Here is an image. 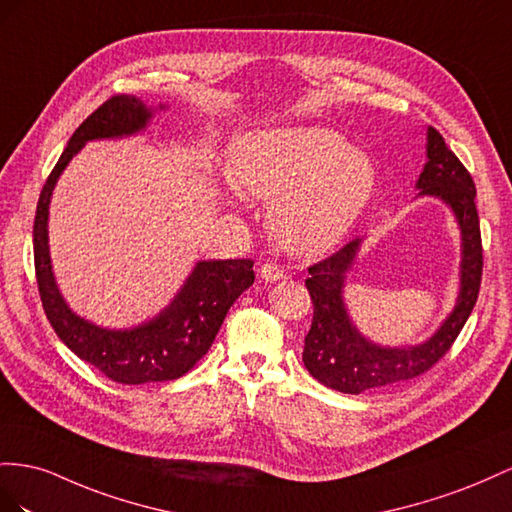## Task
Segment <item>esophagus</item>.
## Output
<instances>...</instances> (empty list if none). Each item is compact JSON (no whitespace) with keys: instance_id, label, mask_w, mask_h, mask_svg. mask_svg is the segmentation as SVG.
Wrapping results in <instances>:
<instances>
[{"instance_id":"esophagus-1","label":"esophagus","mask_w":512,"mask_h":512,"mask_svg":"<svg viewBox=\"0 0 512 512\" xmlns=\"http://www.w3.org/2000/svg\"><path fill=\"white\" fill-rule=\"evenodd\" d=\"M257 272H259V279H264L266 283H276L285 276L283 270L279 266H274V264H264Z\"/></svg>"}]
</instances>
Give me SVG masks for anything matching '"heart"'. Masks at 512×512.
I'll use <instances>...</instances> for the list:
<instances>
[{
  "instance_id": "obj_1",
  "label": "heart",
  "mask_w": 512,
  "mask_h": 512,
  "mask_svg": "<svg viewBox=\"0 0 512 512\" xmlns=\"http://www.w3.org/2000/svg\"><path fill=\"white\" fill-rule=\"evenodd\" d=\"M229 178L272 203L270 229L285 251L315 257L354 229L377 186L373 160L324 126H272L231 143Z\"/></svg>"
}]
</instances>
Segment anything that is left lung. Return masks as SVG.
Returning a JSON list of instances; mask_svg holds the SVG:
<instances>
[{"label":"left lung","mask_w":512,"mask_h":512,"mask_svg":"<svg viewBox=\"0 0 512 512\" xmlns=\"http://www.w3.org/2000/svg\"><path fill=\"white\" fill-rule=\"evenodd\" d=\"M418 197L440 199L450 208L461 231L459 294L452 311L431 337L416 345H379L356 328L345 304V283L352 272L362 238L345 244L339 253L309 268L313 324L304 339V367L332 390L360 394L364 390L414 379L429 371L459 337L470 317L483 274V246L476 212V188L461 160L448 150L444 137L427 128V163L416 180Z\"/></svg>","instance_id":"obj_1"}]
</instances>
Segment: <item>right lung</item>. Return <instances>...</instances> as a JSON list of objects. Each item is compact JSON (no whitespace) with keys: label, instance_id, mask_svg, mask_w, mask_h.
I'll return each instance as SVG.
<instances>
[{"label":"right lung","instance_id":"obj_1","mask_svg":"<svg viewBox=\"0 0 512 512\" xmlns=\"http://www.w3.org/2000/svg\"><path fill=\"white\" fill-rule=\"evenodd\" d=\"M137 96H113L100 105L70 137L53 167L36 208L34 264L47 319L70 352L94 364L113 382H171L191 371L208 354L231 304L255 283L251 259L197 261L178 294L163 311L130 328H105L77 315L57 287L49 251V208L55 184L87 141L124 139L143 133L156 111Z\"/></svg>","mask_w":512,"mask_h":512}]
</instances>
